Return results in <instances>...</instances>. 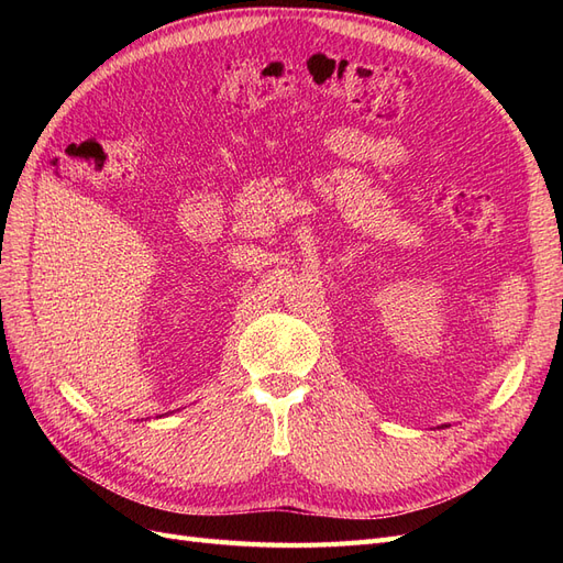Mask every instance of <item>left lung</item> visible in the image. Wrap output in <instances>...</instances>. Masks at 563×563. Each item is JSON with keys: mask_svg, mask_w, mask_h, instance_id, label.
<instances>
[{"mask_svg": "<svg viewBox=\"0 0 563 563\" xmlns=\"http://www.w3.org/2000/svg\"><path fill=\"white\" fill-rule=\"evenodd\" d=\"M441 428H444V424H441Z\"/></svg>", "mask_w": 563, "mask_h": 563, "instance_id": "8db88e82", "label": "left lung"}]
</instances>
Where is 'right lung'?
<instances>
[{"mask_svg":"<svg viewBox=\"0 0 563 563\" xmlns=\"http://www.w3.org/2000/svg\"><path fill=\"white\" fill-rule=\"evenodd\" d=\"M162 416H168V413H162ZM162 416H157V418H162Z\"/></svg>","mask_w":563,"mask_h":563,"instance_id":"add662e5","label":"right lung"}]
</instances>
